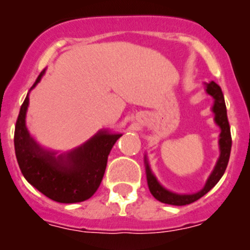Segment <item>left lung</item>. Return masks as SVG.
Segmentation results:
<instances>
[{"mask_svg":"<svg viewBox=\"0 0 250 250\" xmlns=\"http://www.w3.org/2000/svg\"><path fill=\"white\" fill-rule=\"evenodd\" d=\"M203 84L207 94L210 95L214 99L213 106H211V112L214 113V122L220 128V134H219L218 140L219 157L216 160V163L214 166L213 170H211L210 175L207 179L202 190H200L196 193H191V195H181V193H175L173 191L166 188L157 180V178H156V175L153 174L152 169L150 167L147 155L145 153V156H144V163H145V172L146 179H147L148 190H150V192L152 193V196L156 200H158L162 203L172 204V206H186V204H190L195 202V201L200 200L201 197H203L207 192H209L218 184V181L220 180L221 176L225 173L226 167H228L232 140H231L230 125H229L228 120V111H226L225 99H224L221 88L214 81H211L209 83L204 82Z\"/></svg>","mask_w":250,"mask_h":250,"instance_id":"left-lung-1","label":"left lung"}]
</instances>
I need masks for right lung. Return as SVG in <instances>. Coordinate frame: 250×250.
<instances>
[{
    "mask_svg": "<svg viewBox=\"0 0 250 250\" xmlns=\"http://www.w3.org/2000/svg\"><path fill=\"white\" fill-rule=\"evenodd\" d=\"M44 72L46 70L40 74L31 89ZM29 93L20 107L14 132V148L22 175L55 202L77 203L88 200L100 186L111 148L122 134L100 129L82 145L66 152L48 150L31 137L26 127Z\"/></svg>",
    "mask_w": 250,
    "mask_h": 250,
    "instance_id": "obj_1",
    "label": "right lung"
}]
</instances>
